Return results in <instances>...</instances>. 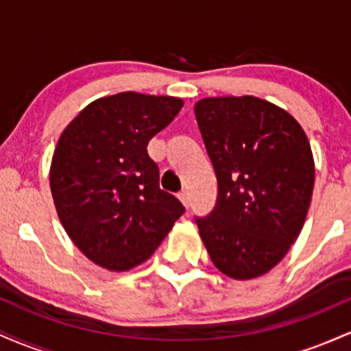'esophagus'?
<instances>
[{
    "instance_id": "obj_1",
    "label": "esophagus",
    "mask_w": 351,
    "mask_h": 351,
    "mask_svg": "<svg viewBox=\"0 0 351 351\" xmlns=\"http://www.w3.org/2000/svg\"><path fill=\"white\" fill-rule=\"evenodd\" d=\"M178 199L181 201V204H183L184 208L189 206V196H188V191H181L178 193Z\"/></svg>"
}]
</instances>
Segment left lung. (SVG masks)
Masks as SVG:
<instances>
[{
    "mask_svg": "<svg viewBox=\"0 0 351 351\" xmlns=\"http://www.w3.org/2000/svg\"><path fill=\"white\" fill-rule=\"evenodd\" d=\"M196 122L217 178V203L196 217L201 241L224 276L249 280L284 259L304 228L315 163L304 128L267 100L206 97Z\"/></svg>",
    "mask_w": 351,
    "mask_h": 351,
    "instance_id": "1",
    "label": "left lung"
}]
</instances>
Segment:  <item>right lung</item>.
I'll return each instance as SVG.
<instances>
[{"mask_svg":"<svg viewBox=\"0 0 351 351\" xmlns=\"http://www.w3.org/2000/svg\"><path fill=\"white\" fill-rule=\"evenodd\" d=\"M181 107L180 97L120 92L84 107L59 136L49 170L56 211L79 251L107 271L150 259L184 213L160 189L147 152Z\"/></svg>","mask_w":351,"mask_h":351,"instance_id":"obj_1","label":"right lung"}]
</instances>
